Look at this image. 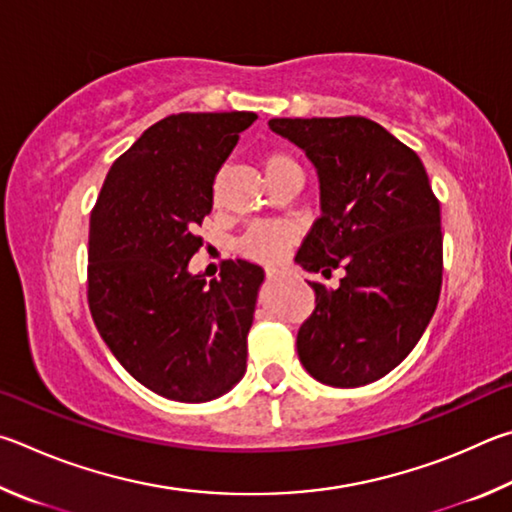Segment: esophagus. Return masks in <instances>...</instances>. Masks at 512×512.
Masks as SVG:
<instances>
[{"mask_svg": "<svg viewBox=\"0 0 512 512\" xmlns=\"http://www.w3.org/2000/svg\"><path fill=\"white\" fill-rule=\"evenodd\" d=\"M265 274H267V279H276V276H279L281 272H279V270H276V267H267V270H265Z\"/></svg>", "mask_w": 512, "mask_h": 512, "instance_id": "1", "label": "esophagus"}]
</instances>
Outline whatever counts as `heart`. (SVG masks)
I'll return each mask as SVG.
<instances>
[{
	"mask_svg": "<svg viewBox=\"0 0 512 512\" xmlns=\"http://www.w3.org/2000/svg\"><path fill=\"white\" fill-rule=\"evenodd\" d=\"M263 166L267 179H274L283 173H292V170L303 173L299 161L285 150L265 152ZM294 236H297V231H294L292 224L285 220L254 222L238 238V251L249 258H254V261L276 263L285 256V251H288V247L294 242Z\"/></svg>",
	"mask_w": 512,
	"mask_h": 512,
	"instance_id": "1",
	"label": "heart"
}]
</instances>
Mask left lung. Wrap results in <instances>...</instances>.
Returning a JSON list of instances; mask_svg holds the SVG:
<instances>
[{
    "label": "left lung",
    "instance_id": "obj_1",
    "mask_svg": "<svg viewBox=\"0 0 512 512\" xmlns=\"http://www.w3.org/2000/svg\"><path fill=\"white\" fill-rule=\"evenodd\" d=\"M317 166L321 215L297 254L308 272L342 270L339 288L308 281L315 310L299 360L330 387H362L405 360L443 283L441 204L414 150L364 116L272 119Z\"/></svg>",
    "mask_w": 512,
    "mask_h": 512
}]
</instances>
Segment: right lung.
<instances>
[{"label": "right lung", "instance_id": "obj_1", "mask_svg": "<svg viewBox=\"0 0 512 512\" xmlns=\"http://www.w3.org/2000/svg\"><path fill=\"white\" fill-rule=\"evenodd\" d=\"M254 112H182L141 134L107 170L89 215L87 301L103 342L134 380L177 402L222 396L247 369L263 270L224 261L188 274L213 179Z\"/></svg>", "mask_w": 512, "mask_h": 512}]
</instances>
